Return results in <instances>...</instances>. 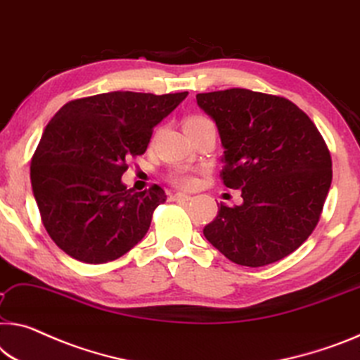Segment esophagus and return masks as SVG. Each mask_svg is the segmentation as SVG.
<instances>
[{"label":"esophagus","instance_id":"obj_1","mask_svg":"<svg viewBox=\"0 0 360 360\" xmlns=\"http://www.w3.org/2000/svg\"><path fill=\"white\" fill-rule=\"evenodd\" d=\"M175 201H190L191 196L186 195V193H175V195L172 196Z\"/></svg>","mask_w":360,"mask_h":360}]
</instances>
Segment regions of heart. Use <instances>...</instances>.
Instances as JSON below:
<instances>
[{"mask_svg": "<svg viewBox=\"0 0 360 360\" xmlns=\"http://www.w3.org/2000/svg\"><path fill=\"white\" fill-rule=\"evenodd\" d=\"M204 119H206V117H201V115H193V117H188L185 120V125L201 122V120H204ZM170 180H172L175 185L185 186V188L193 185V176L188 174V172H185V170H176V172H174L172 175H170Z\"/></svg>", "mask_w": 360, "mask_h": 360, "instance_id": "obj_1", "label": "heart"}]
</instances>
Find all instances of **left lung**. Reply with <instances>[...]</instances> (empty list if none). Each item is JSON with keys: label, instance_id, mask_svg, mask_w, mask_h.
Segmentation results:
<instances>
[{"label": "left lung", "instance_id": "obj_1", "mask_svg": "<svg viewBox=\"0 0 360 360\" xmlns=\"http://www.w3.org/2000/svg\"><path fill=\"white\" fill-rule=\"evenodd\" d=\"M196 103L224 146V185L243 204H220L204 236L226 259L262 267L296 251L317 225L331 185V158L307 114L290 99L230 88Z\"/></svg>", "mask_w": 360, "mask_h": 360}]
</instances>
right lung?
Instances as JSON below:
<instances>
[{
	"label": "right lung",
	"instance_id": "add662e5",
	"mask_svg": "<svg viewBox=\"0 0 360 360\" xmlns=\"http://www.w3.org/2000/svg\"><path fill=\"white\" fill-rule=\"evenodd\" d=\"M186 95L101 93L69 101L49 120L32 158L30 180L43 225L65 254L104 264L143 240L167 196L158 185L127 190V159L146 151L154 127Z\"/></svg>",
	"mask_w": 360,
	"mask_h": 360
}]
</instances>
